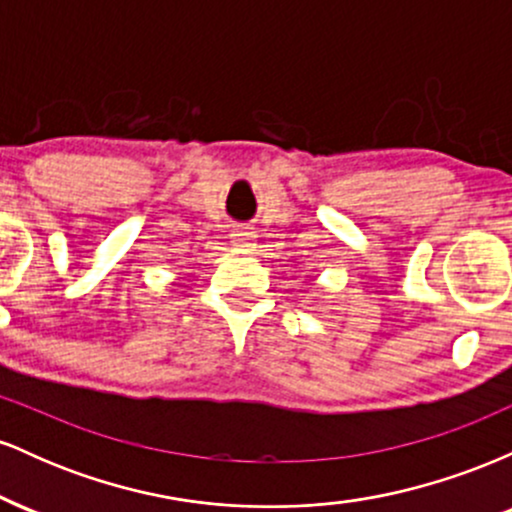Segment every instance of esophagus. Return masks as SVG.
I'll return each mask as SVG.
<instances>
[{
    "mask_svg": "<svg viewBox=\"0 0 512 512\" xmlns=\"http://www.w3.org/2000/svg\"><path fill=\"white\" fill-rule=\"evenodd\" d=\"M231 238H233V245H236V248H240V250H250V248H255V231H252V228H236V231L231 233Z\"/></svg>",
    "mask_w": 512,
    "mask_h": 512,
    "instance_id": "34e87169",
    "label": "esophagus"
}]
</instances>
